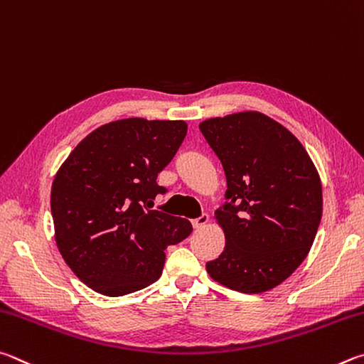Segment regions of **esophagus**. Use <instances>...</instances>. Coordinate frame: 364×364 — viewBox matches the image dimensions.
<instances>
[{
    "label": "esophagus",
    "instance_id": "34e87169",
    "mask_svg": "<svg viewBox=\"0 0 364 364\" xmlns=\"http://www.w3.org/2000/svg\"><path fill=\"white\" fill-rule=\"evenodd\" d=\"M208 222H209V215L203 214V215H200L198 219H193L192 224H193L195 228H203V227L208 225Z\"/></svg>",
    "mask_w": 364,
    "mask_h": 364
}]
</instances>
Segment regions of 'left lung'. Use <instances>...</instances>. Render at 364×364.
Wrapping results in <instances>:
<instances>
[{
  "label": "left lung",
  "instance_id": "1",
  "mask_svg": "<svg viewBox=\"0 0 364 364\" xmlns=\"http://www.w3.org/2000/svg\"><path fill=\"white\" fill-rule=\"evenodd\" d=\"M200 131L224 168L228 200L214 214L225 247L206 264L209 277L246 294L277 288L314 245L320 174L294 134L260 112L209 118Z\"/></svg>",
  "mask_w": 364,
  "mask_h": 364
}]
</instances>
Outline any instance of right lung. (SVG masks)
<instances>
[{"label": "right lung", "mask_w": 364, "mask_h": 364, "mask_svg": "<svg viewBox=\"0 0 364 364\" xmlns=\"http://www.w3.org/2000/svg\"><path fill=\"white\" fill-rule=\"evenodd\" d=\"M182 119L102 124L62 163L50 188L55 245L82 283L108 297L161 277L164 250L192 233L187 219L150 209L156 177L186 139Z\"/></svg>", "instance_id": "obj_1"}]
</instances>
